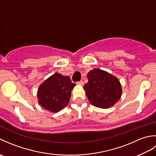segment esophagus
I'll use <instances>...</instances> for the list:
<instances>
[{"instance_id":"34e87169","label":"esophagus","mask_w":156,"mask_h":156,"mask_svg":"<svg viewBox=\"0 0 156 156\" xmlns=\"http://www.w3.org/2000/svg\"><path fill=\"white\" fill-rule=\"evenodd\" d=\"M77 84H79V85H80V86H83L84 85V82H83V80H80V81L78 82Z\"/></svg>"}]
</instances>
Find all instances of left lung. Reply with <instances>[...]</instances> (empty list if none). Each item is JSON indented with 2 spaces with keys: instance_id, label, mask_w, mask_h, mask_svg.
I'll list each match as a JSON object with an SVG mask.
<instances>
[{
  "instance_id": "8db88e82",
  "label": "left lung",
  "mask_w": 156,
  "mask_h": 156,
  "mask_svg": "<svg viewBox=\"0 0 156 156\" xmlns=\"http://www.w3.org/2000/svg\"><path fill=\"white\" fill-rule=\"evenodd\" d=\"M88 82L84 89L89 101L102 108L113 106L120 98L122 90L118 79L101 69H93L88 74Z\"/></svg>"
}]
</instances>
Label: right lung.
<instances>
[{
  "mask_svg": "<svg viewBox=\"0 0 156 156\" xmlns=\"http://www.w3.org/2000/svg\"><path fill=\"white\" fill-rule=\"evenodd\" d=\"M75 85L68 76L55 73L39 87V104L53 112L61 111L68 104Z\"/></svg>",
  "mask_w": 156,
  "mask_h": 156,
  "instance_id": "right-lung-1",
  "label": "right lung"
}]
</instances>
